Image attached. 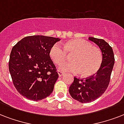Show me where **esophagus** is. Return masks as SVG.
Wrapping results in <instances>:
<instances>
[{
    "label": "esophagus",
    "instance_id": "obj_1",
    "mask_svg": "<svg viewBox=\"0 0 124 124\" xmlns=\"http://www.w3.org/2000/svg\"><path fill=\"white\" fill-rule=\"evenodd\" d=\"M58 73L59 77H62V76L64 75V73L62 71H60V70H58Z\"/></svg>",
    "mask_w": 124,
    "mask_h": 124
}]
</instances>
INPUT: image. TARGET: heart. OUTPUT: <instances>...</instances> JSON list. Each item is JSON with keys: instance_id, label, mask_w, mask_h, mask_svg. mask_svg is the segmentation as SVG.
Masks as SVG:
<instances>
[{"instance_id": "heart-1", "label": "heart", "mask_w": 124, "mask_h": 124, "mask_svg": "<svg viewBox=\"0 0 124 124\" xmlns=\"http://www.w3.org/2000/svg\"><path fill=\"white\" fill-rule=\"evenodd\" d=\"M68 54H73L71 57L72 62L61 64L59 68L62 71L80 73L87 77L96 73L102 64V54L100 49L85 40H71L65 44L64 47L56 43L50 49L51 58L55 64L66 60Z\"/></svg>"}]
</instances>
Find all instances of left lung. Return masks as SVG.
<instances>
[{"label":"left lung","instance_id":"obj_1","mask_svg":"<svg viewBox=\"0 0 124 124\" xmlns=\"http://www.w3.org/2000/svg\"><path fill=\"white\" fill-rule=\"evenodd\" d=\"M89 40L100 47L102 53V62L96 73L90 77H74L69 92L72 98L81 103L92 102L104 94L109 84L115 64L113 51L108 42L94 37H89Z\"/></svg>","mask_w":124,"mask_h":124}]
</instances>
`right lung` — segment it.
Wrapping results in <instances>:
<instances>
[{"instance_id": "obj_1", "label": "right lung", "mask_w": 124, "mask_h": 124, "mask_svg": "<svg viewBox=\"0 0 124 124\" xmlns=\"http://www.w3.org/2000/svg\"><path fill=\"white\" fill-rule=\"evenodd\" d=\"M59 40L51 37L28 36L13 47L9 71L14 86L24 97L39 101L53 92L58 74L49 53Z\"/></svg>"}]
</instances>
